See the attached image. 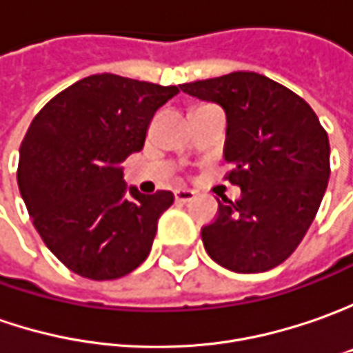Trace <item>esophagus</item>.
<instances>
[{"instance_id":"34e87169","label":"esophagus","mask_w":353,"mask_h":353,"mask_svg":"<svg viewBox=\"0 0 353 353\" xmlns=\"http://www.w3.org/2000/svg\"><path fill=\"white\" fill-rule=\"evenodd\" d=\"M174 195H176V201H179V203H188V201H191L195 197V191L188 188H179L174 191Z\"/></svg>"}]
</instances>
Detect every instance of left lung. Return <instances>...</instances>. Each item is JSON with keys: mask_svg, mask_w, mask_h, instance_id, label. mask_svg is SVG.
I'll return each instance as SVG.
<instances>
[{"mask_svg": "<svg viewBox=\"0 0 353 353\" xmlns=\"http://www.w3.org/2000/svg\"><path fill=\"white\" fill-rule=\"evenodd\" d=\"M181 92L226 113V179L242 189L223 197L201 228L207 254L238 274L268 272L307 234L330 177V144L316 113L297 93L256 72L181 83Z\"/></svg>", "mask_w": 353, "mask_h": 353, "instance_id": "1", "label": "left lung"}]
</instances>
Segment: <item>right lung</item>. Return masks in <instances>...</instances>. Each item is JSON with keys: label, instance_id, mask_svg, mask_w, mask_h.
Instances as JSON below:
<instances>
[{"label": "right lung", "instance_id": "right-lung-1", "mask_svg": "<svg viewBox=\"0 0 353 353\" xmlns=\"http://www.w3.org/2000/svg\"><path fill=\"white\" fill-rule=\"evenodd\" d=\"M179 88L95 74L39 111L19 148L17 183L44 244L74 274L107 281L152 248L172 191L128 189L123 162L140 152L154 113Z\"/></svg>", "mask_w": 353, "mask_h": 353}]
</instances>
